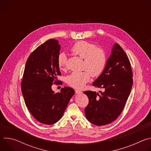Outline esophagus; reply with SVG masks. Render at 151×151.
<instances>
[{
	"instance_id": "esophagus-1",
	"label": "esophagus",
	"mask_w": 151,
	"mask_h": 151,
	"mask_svg": "<svg viewBox=\"0 0 151 151\" xmlns=\"http://www.w3.org/2000/svg\"><path fill=\"white\" fill-rule=\"evenodd\" d=\"M75 93L76 94H82V91L78 90H75Z\"/></svg>"
}]
</instances>
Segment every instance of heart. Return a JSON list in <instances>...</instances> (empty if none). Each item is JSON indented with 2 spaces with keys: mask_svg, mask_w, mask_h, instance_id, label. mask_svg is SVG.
Masks as SVG:
<instances>
[{
  "mask_svg": "<svg viewBox=\"0 0 151 151\" xmlns=\"http://www.w3.org/2000/svg\"><path fill=\"white\" fill-rule=\"evenodd\" d=\"M72 52L83 58L82 72H73L66 78V82L72 87L81 89L88 82L91 75L97 77L103 72L107 63L105 51L101 48L87 41L81 40L76 42L71 48ZM68 61L65 53L60 52L57 58L58 66L60 69H64Z\"/></svg>",
  "mask_w": 151,
  "mask_h": 151,
  "instance_id": "heart-1",
  "label": "heart"
}]
</instances>
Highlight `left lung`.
<instances>
[{
    "mask_svg": "<svg viewBox=\"0 0 151 151\" xmlns=\"http://www.w3.org/2000/svg\"><path fill=\"white\" fill-rule=\"evenodd\" d=\"M101 88L96 91L83 92L89 99L85 109L87 119L92 124L101 126L114 121L122 112L133 86L131 64L121 47L115 44L107 61L103 72L93 83Z\"/></svg>",
    "mask_w": 151,
    "mask_h": 151,
    "instance_id": "left-lung-1",
    "label": "left lung"
}]
</instances>
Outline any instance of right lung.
<instances>
[{
    "label": "right lung",
    "instance_id": "right-lung-1",
    "mask_svg": "<svg viewBox=\"0 0 151 151\" xmlns=\"http://www.w3.org/2000/svg\"><path fill=\"white\" fill-rule=\"evenodd\" d=\"M60 45L56 39H50L39 46L27 60L21 87L26 105L33 116L46 125L61 118L75 94L73 88H62L54 93L52 85L61 75L57 63Z\"/></svg>",
    "mask_w": 151,
    "mask_h": 151
}]
</instances>
